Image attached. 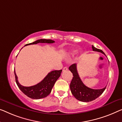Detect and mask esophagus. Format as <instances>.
Listing matches in <instances>:
<instances>
[{
  "label": "esophagus",
  "instance_id": "esophagus-1",
  "mask_svg": "<svg viewBox=\"0 0 122 122\" xmlns=\"http://www.w3.org/2000/svg\"><path fill=\"white\" fill-rule=\"evenodd\" d=\"M68 70V68H67L66 66H65V67H64V68H63V71H66V70Z\"/></svg>",
  "mask_w": 122,
  "mask_h": 122
}]
</instances>
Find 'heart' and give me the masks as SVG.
<instances>
[{"mask_svg": "<svg viewBox=\"0 0 122 122\" xmlns=\"http://www.w3.org/2000/svg\"><path fill=\"white\" fill-rule=\"evenodd\" d=\"M77 53V50L76 49H71L70 50L69 52V54L71 56H74Z\"/></svg>", "mask_w": 122, "mask_h": 122, "instance_id": "1", "label": "heart"}]
</instances>
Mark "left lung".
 Returning <instances> with one entry per match:
<instances>
[{
    "instance_id": "obj_1",
    "label": "left lung",
    "mask_w": 122,
    "mask_h": 122,
    "mask_svg": "<svg viewBox=\"0 0 122 122\" xmlns=\"http://www.w3.org/2000/svg\"><path fill=\"white\" fill-rule=\"evenodd\" d=\"M92 48L93 51L101 52L105 55L103 51L95 48L93 46H92ZM69 69L73 75V79L70 85V90L73 96L77 100L82 102L92 101L98 97L106 89V87L101 89H92L85 85L77 73L76 64L70 65Z\"/></svg>"
}]
</instances>
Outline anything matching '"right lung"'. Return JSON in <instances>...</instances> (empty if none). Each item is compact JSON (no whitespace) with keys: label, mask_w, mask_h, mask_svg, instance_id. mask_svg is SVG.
I'll use <instances>...</instances> for the list:
<instances>
[{"label":"right lung","mask_w":122,"mask_h":122,"mask_svg":"<svg viewBox=\"0 0 122 122\" xmlns=\"http://www.w3.org/2000/svg\"><path fill=\"white\" fill-rule=\"evenodd\" d=\"M54 42H55L52 40L40 39L32 43L27 44L25 46L30 45H36L39 43H53ZM61 71L62 70L52 71L47 74L46 76L40 82L35 85L29 86V87L22 86L19 82L15 69H14V74H15V80L17 85L25 95L32 99H40V98L46 97L51 93L54 84L61 76Z\"/></svg>","instance_id":"obj_1"}]
</instances>
